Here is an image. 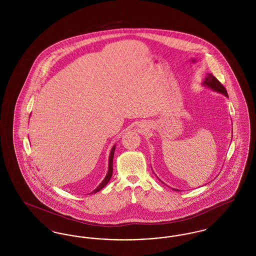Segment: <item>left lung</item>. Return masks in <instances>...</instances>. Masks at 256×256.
<instances>
[{
    "mask_svg": "<svg viewBox=\"0 0 256 256\" xmlns=\"http://www.w3.org/2000/svg\"><path fill=\"white\" fill-rule=\"evenodd\" d=\"M202 84L207 86V87H209V88H211L212 90H214V91H216V92H219L220 94H224V96H226V97L228 98L226 89L224 88V86H222L212 74H207L204 82H202ZM172 190L178 191V189H172Z\"/></svg>",
    "mask_w": 256,
    "mask_h": 256,
    "instance_id": "1",
    "label": "left lung"
}]
</instances>
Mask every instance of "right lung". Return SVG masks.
<instances>
[{
  "instance_id": "obj_1",
  "label": "right lung",
  "mask_w": 256,
  "mask_h": 256,
  "mask_svg": "<svg viewBox=\"0 0 256 256\" xmlns=\"http://www.w3.org/2000/svg\"><path fill=\"white\" fill-rule=\"evenodd\" d=\"M115 148H116V145H114V146H112V148H111L110 156V164H108V174H106L104 180L100 182V184L98 186L97 188H96L93 192H91V194L97 193L100 190H102V189L108 183V182H110V178H111V176H112V172H113V156H114Z\"/></svg>"
}]
</instances>
